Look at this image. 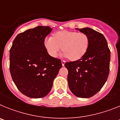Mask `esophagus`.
<instances>
[{
  "instance_id": "34e87169",
  "label": "esophagus",
  "mask_w": 120,
  "mask_h": 120,
  "mask_svg": "<svg viewBox=\"0 0 120 120\" xmlns=\"http://www.w3.org/2000/svg\"><path fill=\"white\" fill-rule=\"evenodd\" d=\"M61 62H62V66H64V64H65V61H64V60H62V61H61Z\"/></svg>"
}]
</instances>
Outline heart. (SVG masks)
<instances>
[{"label": "heart", "mask_w": 120, "mask_h": 120, "mask_svg": "<svg viewBox=\"0 0 120 120\" xmlns=\"http://www.w3.org/2000/svg\"><path fill=\"white\" fill-rule=\"evenodd\" d=\"M44 47L50 56L56 58L58 53L63 50L64 57L76 61L83 56L87 52L90 39L87 35L77 32L59 31L54 37H46L44 41Z\"/></svg>", "instance_id": "heart-1"}]
</instances>
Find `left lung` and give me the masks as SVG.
<instances>
[{"label": "left lung", "instance_id": "1", "mask_svg": "<svg viewBox=\"0 0 120 120\" xmlns=\"http://www.w3.org/2000/svg\"><path fill=\"white\" fill-rule=\"evenodd\" d=\"M87 35L90 44L80 59L66 62L68 86L74 95L89 98L98 93L106 82L109 73L111 53L103 35L89 27L76 29Z\"/></svg>", "mask_w": 120, "mask_h": 120}]
</instances>
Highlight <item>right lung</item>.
<instances>
[{"mask_svg": "<svg viewBox=\"0 0 120 120\" xmlns=\"http://www.w3.org/2000/svg\"><path fill=\"white\" fill-rule=\"evenodd\" d=\"M52 30L40 26L17 35L9 50V70L12 79L22 94L42 98L50 91L62 67L61 59L52 57L44 47L45 38Z\"/></svg>", "mask_w": 120, "mask_h": 120, "instance_id": "right-lung-1", "label": "right lung"}]
</instances>
